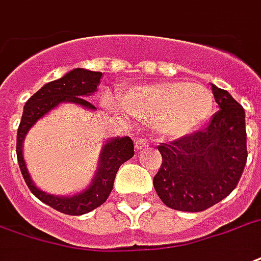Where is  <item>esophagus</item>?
I'll return each instance as SVG.
<instances>
[{"mask_svg": "<svg viewBox=\"0 0 261 261\" xmlns=\"http://www.w3.org/2000/svg\"><path fill=\"white\" fill-rule=\"evenodd\" d=\"M149 146V141L145 140V138H142V137H138L136 140V149L137 150H142L145 149Z\"/></svg>", "mask_w": 261, "mask_h": 261, "instance_id": "obj_1", "label": "esophagus"}]
</instances>
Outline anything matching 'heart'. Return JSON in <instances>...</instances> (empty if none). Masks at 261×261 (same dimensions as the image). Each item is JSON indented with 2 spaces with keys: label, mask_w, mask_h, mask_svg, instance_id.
<instances>
[{
  "label": "heart",
  "mask_w": 261,
  "mask_h": 261,
  "mask_svg": "<svg viewBox=\"0 0 261 261\" xmlns=\"http://www.w3.org/2000/svg\"><path fill=\"white\" fill-rule=\"evenodd\" d=\"M120 103L131 116L152 120L158 134L175 140L203 124L213 109V95L198 83L165 82L133 87L121 94ZM106 106L117 109L109 98Z\"/></svg>",
  "instance_id": "heart-1"
}]
</instances>
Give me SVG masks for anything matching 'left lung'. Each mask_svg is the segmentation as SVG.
<instances>
[{
    "instance_id": "obj_1",
    "label": "left lung",
    "mask_w": 261,
    "mask_h": 261,
    "mask_svg": "<svg viewBox=\"0 0 261 261\" xmlns=\"http://www.w3.org/2000/svg\"><path fill=\"white\" fill-rule=\"evenodd\" d=\"M220 111L202 131L158 146L162 166L153 187L162 202L179 212H202L227 198L244 173L248 149L245 111L212 84Z\"/></svg>"
}]
</instances>
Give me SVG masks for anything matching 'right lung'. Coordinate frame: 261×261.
<instances>
[{
	"instance_id": "obj_1",
	"label": "right lung",
	"mask_w": 261,
	"mask_h": 261,
	"mask_svg": "<svg viewBox=\"0 0 261 261\" xmlns=\"http://www.w3.org/2000/svg\"><path fill=\"white\" fill-rule=\"evenodd\" d=\"M102 73L91 71L87 69L77 67L73 69L65 76L42 86L23 108V115L19 128H17L16 140V155L17 163L22 171V175L29 190L32 191L36 198L44 202L52 209L69 216H82L101 206L108 196L111 195L113 182L117 170L124 162L134 156V142L130 137H115L106 140L102 146L99 163L92 178L91 184L86 190L80 191L79 194L71 196H59L44 192L33 182L30 173L26 167V162L23 159V141L24 137L41 117L48 112L55 109L63 102L76 103L83 106L84 109L95 111L96 108L87 101L86 96L92 95L99 86Z\"/></svg>"
}]
</instances>
